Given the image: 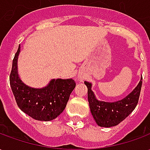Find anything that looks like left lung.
<instances>
[{
	"label": "left lung",
	"mask_w": 150,
	"mask_h": 150,
	"mask_svg": "<svg viewBox=\"0 0 150 150\" xmlns=\"http://www.w3.org/2000/svg\"><path fill=\"white\" fill-rule=\"evenodd\" d=\"M84 83L88 87L89 106L96 122L100 127L109 128L119 125L135 109L140 97L142 78L137 88L128 96L113 103L97 100L91 91V83L86 81Z\"/></svg>",
	"instance_id": "left-lung-1"
}]
</instances>
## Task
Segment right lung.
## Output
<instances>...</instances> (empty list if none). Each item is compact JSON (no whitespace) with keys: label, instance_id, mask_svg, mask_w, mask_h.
<instances>
[{"label":"right lung","instance_id":"right-lung-1","mask_svg":"<svg viewBox=\"0 0 150 150\" xmlns=\"http://www.w3.org/2000/svg\"><path fill=\"white\" fill-rule=\"evenodd\" d=\"M18 46L13 59L9 82L18 106L21 111L38 120L49 121L55 119L65 109L71 91L75 87L74 79H53L44 88L35 89L24 84L17 72Z\"/></svg>","mask_w":150,"mask_h":150}]
</instances>
